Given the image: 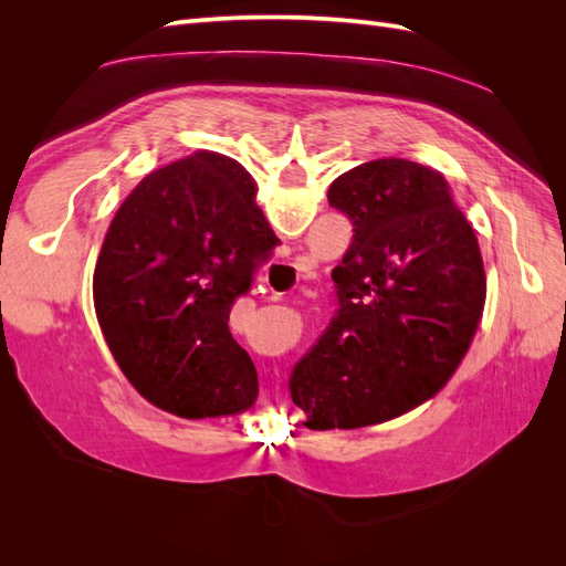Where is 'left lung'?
Segmentation results:
<instances>
[{
	"instance_id": "8db88e82",
	"label": "left lung",
	"mask_w": 566,
	"mask_h": 566,
	"mask_svg": "<svg viewBox=\"0 0 566 566\" xmlns=\"http://www.w3.org/2000/svg\"><path fill=\"white\" fill-rule=\"evenodd\" d=\"M328 202L354 227L333 269L339 310L290 375L316 432L380 424L434 397L486 300L476 235L434 169L370 160L339 175Z\"/></svg>"
}]
</instances>
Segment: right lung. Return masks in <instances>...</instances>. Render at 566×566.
Instances as JSON below:
<instances>
[{
  "label": "right lung",
  "instance_id": "1",
  "mask_svg": "<svg viewBox=\"0 0 566 566\" xmlns=\"http://www.w3.org/2000/svg\"><path fill=\"white\" fill-rule=\"evenodd\" d=\"M241 163L200 150L156 169L115 212L94 269L96 318L144 399L179 418L248 410L260 391L229 331L279 238Z\"/></svg>",
  "mask_w": 566,
  "mask_h": 566
}]
</instances>
